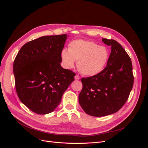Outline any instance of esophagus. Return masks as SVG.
<instances>
[{
    "label": "esophagus",
    "instance_id": "obj_1",
    "mask_svg": "<svg viewBox=\"0 0 148 148\" xmlns=\"http://www.w3.org/2000/svg\"><path fill=\"white\" fill-rule=\"evenodd\" d=\"M79 78H80V77H79L78 75H75V79H77L78 80V79H79Z\"/></svg>",
    "mask_w": 148,
    "mask_h": 148
}]
</instances>
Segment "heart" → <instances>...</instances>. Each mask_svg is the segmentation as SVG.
Masks as SVG:
<instances>
[{
  "label": "heart",
  "mask_w": 148,
  "mask_h": 148,
  "mask_svg": "<svg viewBox=\"0 0 148 148\" xmlns=\"http://www.w3.org/2000/svg\"><path fill=\"white\" fill-rule=\"evenodd\" d=\"M109 56L106 47L83 39L73 40L69 44L68 51L64 49L60 53L62 63L66 68H72L75 62L78 61V69L86 76L100 73L106 65Z\"/></svg>",
  "instance_id": "1"
}]
</instances>
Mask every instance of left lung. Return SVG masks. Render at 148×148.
<instances>
[{
    "label": "left lung",
    "mask_w": 148,
    "mask_h": 148,
    "mask_svg": "<svg viewBox=\"0 0 148 148\" xmlns=\"http://www.w3.org/2000/svg\"><path fill=\"white\" fill-rule=\"evenodd\" d=\"M111 46L107 66L92 77L83 78V88L78 100L87 114L103 117L117 112L127 102L134 82L130 58L114 39L103 38Z\"/></svg>",
    "instance_id": "1"
}]
</instances>
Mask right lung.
<instances>
[{"instance_id": "add662e5", "label": "right lung", "mask_w": 148, "mask_h": 148, "mask_svg": "<svg viewBox=\"0 0 148 148\" xmlns=\"http://www.w3.org/2000/svg\"><path fill=\"white\" fill-rule=\"evenodd\" d=\"M66 34L45 36L26 43L13 62L16 91L33 112H52L74 81L75 73L60 65Z\"/></svg>"}]
</instances>
